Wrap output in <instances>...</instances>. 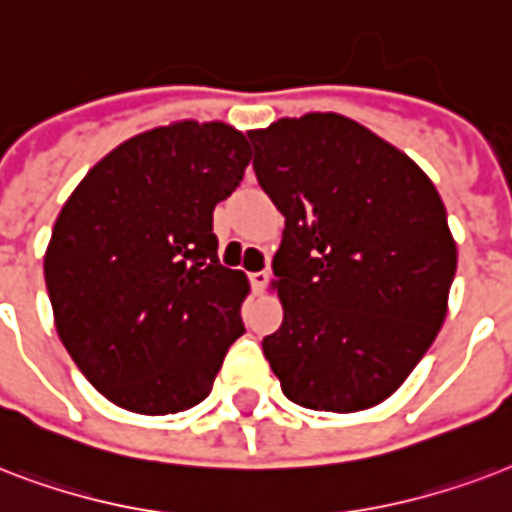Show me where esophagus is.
<instances>
[{
	"label": "esophagus",
	"instance_id": "34e87169",
	"mask_svg": "<svg viewBox=\"0 0 512 512\" xmlns=\"http://www.w3.org/2000/svg\"><path fill=\"white\" fill-rule=\"evenodd\" d=\"M269 283V272L267 269H259V272H253L251 275V285H253V291H264Z\"/></svg>",
	"mask_w": 512,
	"mask_h": 512
}]
</instances>
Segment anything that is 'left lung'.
Here are the masks:
<instances>
[{"instance_id":"8db88e82","label":"left lung","mask_w":512,"mask_h":512,"mask_svg":"<svg viewBox=\"0 0 512 512\" xmlns=\"http://www.w3.org/2000/svg\"><path fill=\"white\" fill-rule=\"evenodd\" d=\"M259 186L285 216L272 259L283 323L264 355L283 395L350 414L390 398L446 318L457 245L417 162L342 114L248 133Z\"/></svg>"}]
</instances>
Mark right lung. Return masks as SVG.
Wrapping results in <instances>:
<instances>
[{
  "mask_svg": "<svg viewBox=\"0 0 512 512\" xmlns=\"http://www.w3.org/2000/svg\"><path fill=\"white\" fill-rule=\"evenodd\" d=\"M251 146L224 122L130 138L74 189L45 253L55 328L87 382L136 414H178L213 390L245 334L243 272L219 264L213 208Z\"/></svg>",
  "mask_w": 512,
  "mask_h": 512,
  "instance_id": "obj_1",
  "label": "right lung"
}]
</instances>
